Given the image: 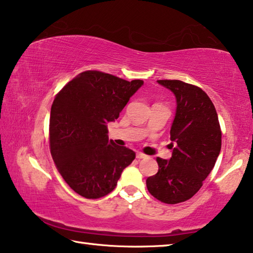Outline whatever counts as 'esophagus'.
<instances>
[{"mask_svg":"<svg viewBox=\"0 0 253 253\" xmlns=\"http://www.w3.org/2000/svg\"><path fill=\"white\" fill-rule=\"evenodd\" d=\"M146 157L147 156L143 153H136V158H138V160H142V158H146Z\"/></svg>","mask_w":253,"mask_h":253,"instance_id":"1","label":"esophagus"}]
</instances>
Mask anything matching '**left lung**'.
Listing matches in <instances>:
<instances>
[{
    "instance_id": "1",
    "label": "left lung",
    "mask_w": 253,
    "mask_h": 253,
    "mask_svg": "<svg viewBox=\"0 0 253 253\" xmlns=\"http://www.w3.org/2000/svg\"><path fill=\"white\" fill-rule=\"evenodd\" d=\"M176 98L170 127L172 157H157L158 172L146 179L149 193L161 202L191 199L211 173L221 151V128L213 102L202 89L181 80H157Z\"/></svg>"
}]
</instances>
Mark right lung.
Here are the masks:
<instances>
[{"instance_id":"1","label":"right lung","mask_w":253,"mask_h":253,"mask_svg":"<svg viewBox=\"0 0 253 253\" xmlns=\"http://www.w3.org/2000/svg\"><path fill=\"white\" fill-rule=\"evenodd\" d=\"M143 80L127 81L100 71H84L55 96L50 113V151L76 193L99 199L116 187L135 152L108 138L115 122Z\"/></svg>"}]
</instances>
